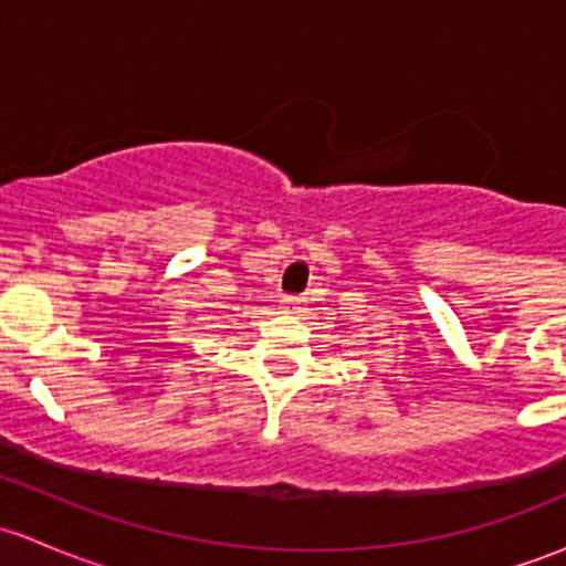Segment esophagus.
Masks as SVG:
<instances>
[{"instance_id":"1","label":"esophagus","mask_w":566,"mask_h":566,"mask_svg":"<svg viewBox=\"0 0 566 566\" xmlns=\"http://www.w3.org/2000/svg\"><path fill=\"white\" fill-rule=\"evenodd\" d=\"M279 310L287 312V315H298V312H301V301L295 298V295H284L282 306H279Z\"/></svg>"}]
</instances>
